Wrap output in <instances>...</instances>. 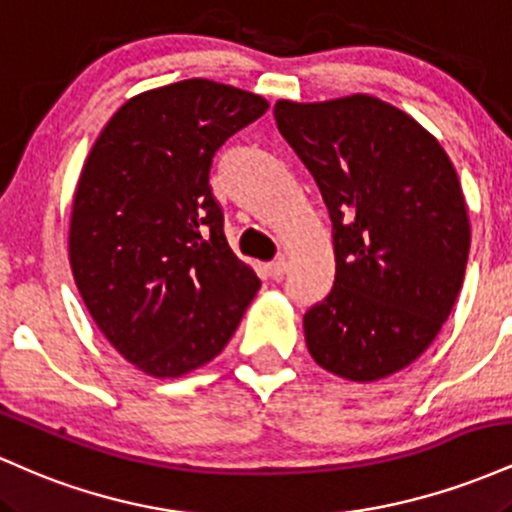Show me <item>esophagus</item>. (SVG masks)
Masks as SVG:
<instances>
[{
	"label": "esophagus",
	"mask_w": 512,
	"mask_h": 512,
	"mask_svg": "<svg viewBox=\"0 0 512 512\" xmlns=\"http://www.w3.org/2000/svg\"><path fill=\"white\" fill-rule=\"evenodd\" d=\"M286 267H289V264H286L284 257H281V260H274L267 264V274L272 276V279H281V276L286 274Z\"/></svg>",
	"instance_id": "1"
}]
</instances>
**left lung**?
Masks as SVG:
<instances>
[{
	"label": "left lung",
	"instance_id": "obj_1",
	"mask_svg": "<svg viewBox=\"0 0 512 512\" xmlns=\"http://www.w3.org/2000/svg\"><path fill=\"white\" fill-rule=\"evenodd\" d=\"M274 117L332 219L334 286L303 315L305 344L339 378L383 380L431 346L462 289L472 231L455 166L368 93L276 101Z\"/></svg>",
	"mask_w": 512,
	"mask_h": 512
}]
</instances>
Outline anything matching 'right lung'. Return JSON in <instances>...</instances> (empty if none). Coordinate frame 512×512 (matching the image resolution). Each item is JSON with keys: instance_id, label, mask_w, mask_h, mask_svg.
I'll list each match as a JSON object with an SVG mask.
<instances>
[{"instance_id": "1", "label": "right lung", "mask_w": 512, "mask_h": 512, "mask_svg": "<svg viewBox=\"0 0 512 512\" xmlns=\"http://www.w3.org/2000/svg\"><path fill=\"white\" fill-rule=\"evenodd\" d=\"M267 108L209 79L151 88L110 117L86 156L69 221L76 289L117 354L151 378L219 356L260 289L223 236L209 170Z\"/></svg>"}]
</instances>
